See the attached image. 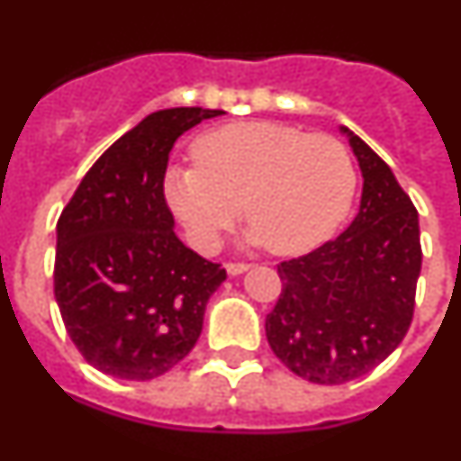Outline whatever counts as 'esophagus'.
Listing matches in <instances>:
<instances>
[{"label": "esophagus", "mask_w": 461, "mask_h": 461, "mask_svg": "<svg viewBox=\"0 0 461 461\" xmlns=\"http://www.w3.org/2000/svg\"><path fill=\"white\" fill-rule=\"evenodd\" d=\"M251 266H247V263H226V272L228 275H242V272L249 270Z\"/></svg>", "instance_id": "34e87169"}]
</instances>
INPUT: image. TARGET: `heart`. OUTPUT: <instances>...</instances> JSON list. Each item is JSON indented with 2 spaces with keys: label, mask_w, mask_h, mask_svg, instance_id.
Returning <instances> with one entry per match:
<instances>
[{
  "label": "heart",
  "mask_w": 461,
  "mask_h": 461,
  "mask_svg": "<svg viewBox=\"0 0 461 461\" xmlns=\"http://www.w3.org/2000/svg\"><path fill=\"white\" fill-rule=\"evenodd\" d=\"M195 168H170L164 195L191 242L212 251L238 223L247 242L300 256L335 235L353 205L357 173L344 142L275 122H240L194 142Z\"/></svg>",
  "instance_id": "heart-1"
}]
</instances>
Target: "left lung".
Masks as SVG:
<instances>
[{
  "label": "left lung",
  "mask_w": 461,
  "mask_h": 461,
  "mask_svg": "<svg viewBox=\"0 0 461 461\" xmlns=\"http://www.w3.org/2000/svg\"><path fill=\"white\" fill-rule=\"evenodd\" d=\"M362 170L360 212L339 238L276 266L270 348L295 376L339 385L372 372L413 321L422 249L418 210L390 166L341 126Z\"/></svg>",
  "instance_id": "8db88e82"
}]
</instances>
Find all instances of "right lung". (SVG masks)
I'll return each mask as SVG.
<instances>
[{
    "mask_svg": "<svg viewBox=\"0 0 461 461\" xmlns=\"http://www.w3.org/2000/svg\"><path fill=\"white\" fill-rule=\"evenodd\" d=\"M223 110L166 108L96 158L57 221L55 300L99 372L149 381L189 356L226 270L175 235L164 195L175 140Z\"/></svg>",
    "mask_w": 461,
    "mask_h": 461,
    "instance_id": "obj_1",
    "label": "right lung"
}]
</instances>
